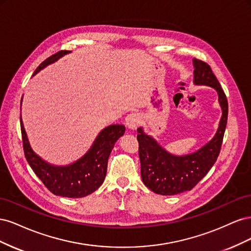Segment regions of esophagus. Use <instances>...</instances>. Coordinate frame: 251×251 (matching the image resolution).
Returning a JSON list of instances; mask_svg holds the SVG:
<instances>
[{
    "label": "esophagus",
    "mask_w": 251,
    "mask_h": 251,
    "mask_svg": "<svg viewBox=\"0 0 251 251\" xmlns=\"http://www.w3.org/2000/svg\"><path fill=\"white\" fill-rule=\"evenodd\" d=\"M139 123H140V116L138 114L132 113L130 115H127L126 118V125L128 128H130V130H136Z\"/></svg>",
    "instance_id": "esophagus-1"
}]
</instances>
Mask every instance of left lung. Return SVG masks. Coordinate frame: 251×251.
<instances>
[{
	"mask_svg": "<svg viewBox=\"0 0 251 251\" xmlns=\"http://www.w3.org/2000/svg\"><path fill=\"white\" fill-rule=\"evenodd\" d=\"M194 83L214 88L219 97L222 117L214 138L192 154L177 156L169 153L151 136L137 128L141 179L144 185L155 194L173 196L191 191L206 175L221 150L228 115V102L221 85L209 65L194 58Z\"/></svg>",
	"mask_w": 251,
	"mask_h": 251,
	"instance_id": "left-lung-1",
	"label": "left lung"
}]
</instances>
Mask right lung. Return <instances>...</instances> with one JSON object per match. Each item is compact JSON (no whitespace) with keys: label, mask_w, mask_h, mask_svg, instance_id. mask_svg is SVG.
Returning a JSON list of instances; mask_svg holds the SVG:
<instances>
[{"label":"right lung","mask_w":251,"mask_h":251,"mask_svg":"<svg viewBox=\"0 0 251 251\" xmlns=\"http://www.w3.org/2000/svg\"><path fill=\"white\" fill-rule=\"evenodd\" d=\"M70 52L62 50L51 55L37 67L33 75ZM20 118L23 147L29 165L52 194L66 198H82L95 192L102 184L114 144L126 131L123 125H111L104 127L95 138L92 147L78 160L68 165H54L45 161L32 150L23 125L22 115Z\"/></svg>","instance_id":"add662e5"}]
</instances>
